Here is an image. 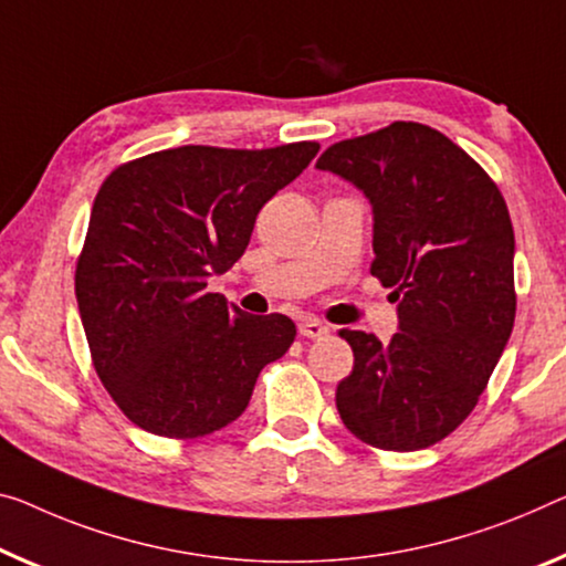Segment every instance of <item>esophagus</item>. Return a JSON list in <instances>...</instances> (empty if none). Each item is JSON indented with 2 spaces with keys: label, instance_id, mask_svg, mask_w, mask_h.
Listing matches in <instances>:
<instances>
[{
  "label": "esophagus",
  "instance_id": "34e87169",
  "mask_svg": "<svg viewBox=\"0 0 566 566\" xmlns=\"http://www.w3.org/2000/svg\"><path fill=\"white\" fill-rule=\"evenodd\" d=\"M298 332L306 338H324V336H328V326L321 324L318 318H303L298 324Z\"/></svg>",
  "mask_w": 566,
  "mask_h": 566
}]
</instances>
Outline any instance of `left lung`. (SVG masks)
Segmentation results:
<instances>
[{
	"instance_id": "obj_1",
	"label": "left lung",
	"mask_w": 566,
	"mask_h": 566,
	"mask_svg": "<svg viewBox=\"0 0 566 566\" xmlns=\"http://www.w3.org/2000/svg\"><path fill=\"white\" fill-rule=\"evenodd\" d=\"M316 169L369 199L371 275L395 289L399 318L387 344L342 332L354 369L338 415L374 448H430L473 412L514 328L509 207L460 146L412 120L328 146Z\"/></svg>"
}]
</instances>
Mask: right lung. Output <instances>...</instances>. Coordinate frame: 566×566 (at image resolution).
Masks as SVG:
<instances>
[{
  "label": "right lung",
  "instance_id": "right-lung-1",
  "mask_svg": "<svg viewBox=\"0 0 566 566\" xmlns=\"http://www.w3.org/2000/svg\"><path fill=\"white\" fill-rule=\"evenodd\" d=\"M318 154L179 146L128 161L95 195L75 298L93 367L128 420L202 438L245 412L260 369L291 349L283 313L207 293L245 253L255 217Z\"/></svg>",
  "mask_w": 566,
  "mask_h": 566
}]
</instances>
